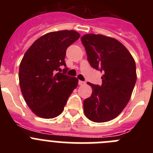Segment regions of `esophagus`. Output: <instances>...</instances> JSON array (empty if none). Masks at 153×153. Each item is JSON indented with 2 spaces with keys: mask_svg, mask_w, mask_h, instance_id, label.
<instances>
[{
  "mask_svg": "<svg viewBox=\"0 0 153 153\" xmlns=\"http://www.w3.org/2000/svg\"><path fill=\"white\" fill-rule=\"evenodd\" d=\"M78 83H79V85H80V86H82V85H84V84H85V82H84V81L79 80V82H78Z\"/></svg>",
  "mask_w": 153,
  "mask_h": 153,
  "instance_id": "34e87169",
  "label": "esophagus"
}]
</instances>
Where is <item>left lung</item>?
Masks as SVG:
<instances>
[{
  "label": "left lung",
  "mask_w": 153,
  "mask_h": 153,
  "mask_svg": "<svg viewBox=\"0 0 153 153\" xmlns=\"http://www.w3.org/2000/svg\"><path fill=\"white\" fill-rule=\"evenodd\" d=\"M81 41L90 66L102 74L101 86L87 83L92 94L83 101V112L93 122H107L118 117L130 100L137 78L136 63L117 39L89 33Z\"/></svg>",
  "instance_id": "left-lung-1"
}]
</instances>
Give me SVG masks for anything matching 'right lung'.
I'll use <instances>...</instances> for the list:
<instances>
[{"mask_svg":"<svg viewBox=\"0 0 153 153\" xmlns=\"http://www.w3.org/2000/svg\"><path fill=\"white\" fill-rule=\"evenodd\" d=\"M75 30L50 32L35 40L19 67V83L24 100L37 117L52 119L61 114L78 79L57 72L66 67L67 47L79 38Z\"/></svg>","mask_w":153,"mask_h":153,"instance_id":"right-lung-1","label":"right lung"}]
</instances>
